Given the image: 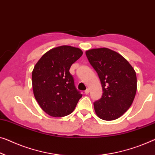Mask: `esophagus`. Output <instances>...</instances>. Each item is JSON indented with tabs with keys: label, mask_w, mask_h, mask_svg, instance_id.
Returning a JSON list of instances; mask_svg holds the SVG:
<instances>
[{
	"label": "esophagus",
	"mask_w": 155,
	"mask_h": 155,
	"mask_svg": "<svg viewBox=\"0 0 155 155\" xmlns=\"http://www.w3.org/2000/svg\"><path fill=\"white\" fill-rule=\"evenodd\" d=\"M88 93H89V89H86L85 91V94H88Z\"/></svg>",
	"instance_id": "obj_1"
}]
</instances>
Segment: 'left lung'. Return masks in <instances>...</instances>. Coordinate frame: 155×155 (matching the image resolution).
Masks as SVG:
<instances>
[{
	"instance_id": "obj_1",
	"label": "left lung",
	"mask_w": 155,
	"mask_h": 155,
	"mask_svg": "<svg viewBox=\"0 0 155 155\" xmlns=\"http://www.w3.org/2000/svg\"><path fill=\"white\" fill-rule=\"evenodd\" d=\"M92 68L100 78L103 94L94 102L96 114L104 120H114L127 110L137 90L136 71L118 53L108 48L85 51Z\"/></svg>"
}]
</instances>
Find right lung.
<instances>
[{
	"label": "right lung",
	"mask_w": 155,
	"mask_h": 155,
	"mask_svg": "<svg viewBox=\"0 0 155 155\" xmlns=\"http://www.w3.org/2000/svg\"><path fill=\"white\" fill-rule=\"evenodd\" d=\"M82 54L78 48L60 46L45 53L35 65L32 72L34 96L41 109L51 116L71 114L81 98L70 69Z\"/></svg>",
	"instance_id": "obj_1"
}]
</instances>
